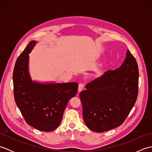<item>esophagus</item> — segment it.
<instances>
[{"mask_svg": "<svg viewBox=\"0 0 152 152\" xmlns=\"http://www.w3.org/2000/svg\"><path fill=\"white\" fill-rule=\"evenodd\" d=\"M83 87H84V85H83V83H80V84H79V86H78V92L79 93L81 92L82 91L83 89Z\"/></svg>", "mask_w": 152, "mask_h": 152, "instance_id": "obj_1", "label": "esophagus"}]
</instances>
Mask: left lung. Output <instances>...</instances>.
I'll list each match as a JSON object with an SVG mask.
<instances>
[{
    "mask_svg": "<svg viewBox=\"0 0 152 152\" xmlns=\"http://www.w3.org/2000/svg\"><path fill=\"white\" fill-rule=\"evenodd\" d=\"M138 76L137 61L127 50L120 67L106 71L86 86L80 98L89 129L102 133L124 122L137 101Z\"/></svg>",
    "mask_w": 152,
    "mask_h": 152,
    "instance_id": "obj_1",
    "label": "left lung"
}]
</instances>
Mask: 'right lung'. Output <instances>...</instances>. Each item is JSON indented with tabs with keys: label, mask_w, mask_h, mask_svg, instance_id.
I'll return each mask as SVG.
<instances>
[{
	"label": "right lung",
	"mask_w": 152,
	"mask_h": 152,
	"mask_svg": "<svg viewBox=\"0 0 152 152\" xmlns=\"http://www.w3.org/2000/svg\"><path fill=\"white\" fill-rule=\"evenodd\" d=\"M37 43L33 40L16 61L14 72V93L16 104L27 124L44 132L59 126L69 100L75 96L76 82L42 83L32 81L28 72V54Z\"/></svg>",
	"instance_id": "right-lung-1"
}]
</instances>
